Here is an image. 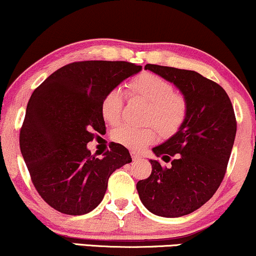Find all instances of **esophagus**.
Listing matches in <instances>:
<instances>
[{"mask_svg":"<svg viewBox=\"0 0 256 256\" xmlns=\"http://www.w3.org/2000/svg\"><path fill=\"white\" fill-rule=\"evenodd\" d=\"M131 157H132V160H140V156H139V154H137V152H134V151H131Z\"/></svg>","mask_w":256,"mask_h":256,"instance_id":"esophagus-1","label":"esophagus"}]
</instances>
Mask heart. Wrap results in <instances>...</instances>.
<instances>
[{"mask_svg":"<svg viewBox=\"0 0 256 256\" xmlns=\"http://www.w3.org/2000/svg\"><path fill=\"white\" fill-rule=\"evenodd\" d=\"M132 98L148 102L145 122L154 124L163 137H170L182 128L188 116V100L182 93L174 92L172 84L154 73H142L134 78L126 86ZM124 94L120 88L106 93L100 105L102 117L111 125L118 124L122 117ZM157 137L154 126L132 128L120 125L112 132L116 143L131 150H142Z\"/></svg>","mask_w":256,"mask_h":256,"instance_id":"heart-1","label":"heart"}]
</instances>
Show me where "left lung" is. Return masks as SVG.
I'll return each instance as SVG.
<instances>
[{
  "label": "left lung",
  "instance_id": "obj_1",
  "mask_svg": "<svg viewBox=\"0 0 256 256\" xmlns=\"http://www.w3.org/2000/svg\"><path fill=\"white\" fill-rule=\"evenodd\" d=\"M145 70L172 82L188 100L182 128L152 148L170 168L150 160L151 174L137 183L142 203L152 214L180 218L200 208L218 189L236 134L232 102L218 84L195 70L148 64Z\"/></svg>",
  "mask_w": 256,
  "mask_h": 256
}]
</instances>
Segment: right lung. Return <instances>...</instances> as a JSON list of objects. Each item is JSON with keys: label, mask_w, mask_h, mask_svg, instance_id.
<instances>
[{"label": "right lung", "mask_w": 256, "mask_h": 256, "mask_svg": "<svg viewBox=\"0 0 256 256\" xmlns=\"http://www.w3.org/2000/svg\"><path fill=\"white\" fill-rule=\"evenodd\" d=\"M140 70L126 61H78L56 70L33 92L20 148L35 189L52 208L67 215L92 212L113 171L132 162L120 144H111L96 158L87 143L94 132H106L100 112L106 93Z\"/></svg>", "instance_id": "add662e5"}]
</instances>
